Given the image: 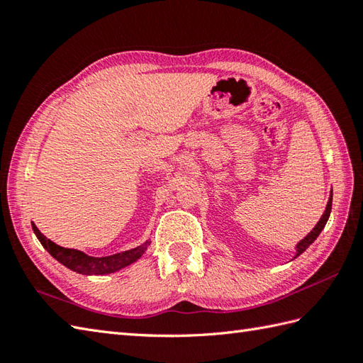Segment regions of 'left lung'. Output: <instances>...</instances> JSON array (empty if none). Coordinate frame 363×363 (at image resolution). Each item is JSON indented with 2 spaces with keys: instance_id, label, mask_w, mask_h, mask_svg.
Returning <instances> with one entry per match:
<instances>
[{
  "instance_id": "1",
  "label": "left lung",
  "mask_w": 363,
  "mask_h": 363,
  "mask_svg": "<svg viewBox=\"0 0 363 363\" xmlns=\"http://www.w3.org/2000/svg\"><path fill=\"white\" fill-rule=\"evenodd\" d=\"M330 209H333V191H330V196H329V201H328V204H326L325 213L321 215V218H320V221L317 223V226H315V228L311 230V233L307 234V235L303 238V240H301V242L296 245V254H295V257H293V259H296L298 256H301V254H303L315 240H317V237L321 234V230L325 229V226H326L328 218H329V215H330Z\"/></svg>"
}]
</instances>
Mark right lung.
Returning a JSON list of instances; mask_svg holds the SVG:
<instances>
[{
    "mask_svg": "<svg viewBox=\"0 0 363 363\" xmlns=\"http://www.w3.org/2000/svg\"><path fill=\"white\" fill-rule=\"evenodd\" d=\"M33 229H34V234L38 238V242L43 245V248L48 251L54 259L60 262L64 267L73 269V272L79 274H87V276H103V274H111V273L118 272V269L134 264L137 259H140L150 245V240H146L143 245L129 251L117 252L106 257H91L82 251L62 248V246L51 242L50 238H46L40 230L37 229L34 223H33Z\"/></svg>",
    "mask_w": 363,
    "mask_h": 363,
    "instance_id": "obj_1",
    "label": "right lung"
}]
</instances>
